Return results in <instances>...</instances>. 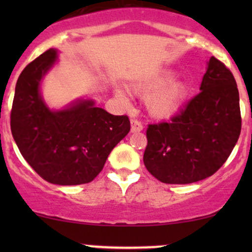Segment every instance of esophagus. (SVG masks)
I'll use <instances>...</instances> for the list:
<instances>
[{"label": "esophagus", "mask_w": 252, "mask_h": 252, "mask_svg": "<svg viewBox=\"0 0 252 252\" xmlns=\"http://www.w3.org/2000/svg\"><path fill=\"white\" fill-rule=\"evenodd\" d=\"M143 126L138 120H131V132L142 131Z\"/></svg>", "instance_id": "obj_1"}]
</instances>
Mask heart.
<instances>
[{
  "mask_svg": "<svg viewBox=\"0 0 252 252\" xmlns=\"http://www.w3.org/2000/svg\"><path fill=\"white\" fill-rule=\"evenodd\" d=\"M173 72H161L156 76L136 83L132 89L138 96L147 98L149 114L156 118L173 116L189 96V88L185 83L174 80ZM118 98L126 100V94L121 89L116 90Z\"/></svg>",
  "mask_w": 252,
  "mask_h": 252,
  "instance_id": "1",
  "label": "heart"
}]
</instances>
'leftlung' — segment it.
Returning <instances> with one entry per match:
<instances>
[{
	"label": "left lung",
	"instance_id": "1",
	"mask_svg": "<svg viewBox=\"0 0 252 252\" xmlns=\"http://www.w3.org/2000/svg\"><path fill=\"white\" fill-rule=\"evenodd\" d=\"M241 128L235 77L224 63L211 57L200 92L170 122L148 126L144 166L163 184L204 180L227 160Z\"/></svg>",
	"mask_w": 252,
	"mask_h": 252
}]
</instances>
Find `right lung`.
Returning a JSON list of instances; mask_svg holds the SVG:
<instances>
[{
    "label": "right lung",
    "instance_id": "1",
    "mask_svg": "<svg viewBox=\"0 0 252 252\" xmlns=\"http://www.w3.org/2000/svg\"><path fill=\"white\" fill-rule=\"evenodd\" d=\"M57 58L58 50L50 48L20 74L11 134L25 160L46 181L63 186L88 184L128 134L130 121L98 108L92 99H78L62 110L48 108L40 85Z\"/></svg>",
    "mask_w": 252,
    "mask_h": 252
}]
</instances>
